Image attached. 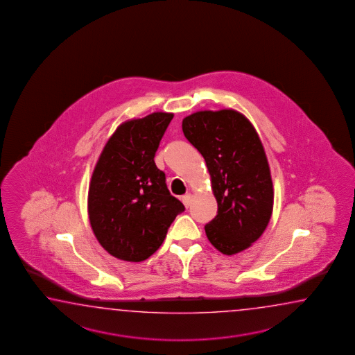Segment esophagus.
<instances>
[{"label": "esophagus", "instance_id": "34e87169", "mask_svg": "<svg viewBox=\"0 0 355 355\" xmlns=\"http://www.w3.org/2000/svg\"><path fill=\"white\" fill-rule=\"evenodd\" d=\"M191 200H193V196H191V194H187V196H184L181 198V202L184 203L185 208H189V207H190Z\"/></svg>", "mask_w": 355, "mask_h": 355}]
</instances>
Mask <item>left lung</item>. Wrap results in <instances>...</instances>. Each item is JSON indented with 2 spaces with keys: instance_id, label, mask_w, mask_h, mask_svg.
I'll return each mask as SVG.
<instances>
[{
  "instance_id": "8db88e82",
  "label": "left lung",
  "mask_w": 355,
  "mask_h": 355,
  "mask_svg": "<svg viewBox=\"0 0 355 355\" xmlns=\"http://www.w3.org/2000/svg\"><path fill=\"white\" fill-rule=\"evenodd\" d=\"M182 132L202 153L211 175L217 216L205 225L216 249L234 255L263 234L274 190L264 147L249 119L232 109L204 110L182 121Z\"/></svg>"
}]
</instances>
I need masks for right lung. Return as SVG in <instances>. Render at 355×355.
Wrapping results in <instances>:
<instances>
[{
	"label": "right lung",
	"mask_w": 355,
	"mask_h": 355,
	"mask_svg": "<svg viewBox=\"0 0 355 355\" xmlns=\"http://www.w3.org/2000/svg\"><path fill=\"white\" fill-rule=\"evenodd\" d=\"M173 118L159 112L121 123L91 176V228L100 245L124 261L138 263L155 254L176 216L185 211L153 159Z\"/></svg>",
	"instance_id": "add662e5"
}]
</instances>
